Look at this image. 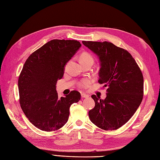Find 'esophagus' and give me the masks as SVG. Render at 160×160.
Segmentation results:
<instances>
[{
    "mask_svg": "<svg viewBox=\"0 0 160 160\" xmlns=\"http://www.w3.org/2000/svg\"><path fill=\"white\" fill-rule=\"evenodd\" d=\"M81 98H89V95L83 93H81Z\"/></svg>",
    "mask_w": 160,
    "mask_h": 160,
    "instance_id": "obj_1",
    "label": "esophagus"
}]
</instances>
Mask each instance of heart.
I'll return each instance as SVG.
<instances>
[{"instance_id": "heart-1", "label": "heart", "mask_w": 160, "mask_h": 160, "mask_svg": "<svg viewBox=\"0 0 160 160\" xmlns=\"http://www.w3.org/2000/svg\"><path fill=\"white\" fill-rule=\"evenodd\" d=\"M81 61H93V59L89 54H88V53H83L82 54L81 57H80V62ZM91 80L89 79H85L81 80L79 83V87L81 88L85 89L88 88V87L91 85Z\"/></svg>"}]
</instances>
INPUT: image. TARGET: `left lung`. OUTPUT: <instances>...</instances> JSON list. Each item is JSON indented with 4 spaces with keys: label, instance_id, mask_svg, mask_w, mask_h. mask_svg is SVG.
Here are the masks:
<instances>
[{
    "label": "left lung",
    "instance_id": "left-lung-1",
    "mask_svg": "<svg viewBox=\"0 0 160 160\" xmlns=\"http://www.w3.org/2000/svg\"><path fill=\"white\" fill-rule=\"evenodd\" d=\"M98 56L99 83L107 87L103 100L91 95L95 108L89 111L91 122L104 130H115L126 123L142 103L143 77L130 53L108 41H82Z\"/></svg>",
    "mask_w": 160,
    "mask_h": 160
}]
</instances>
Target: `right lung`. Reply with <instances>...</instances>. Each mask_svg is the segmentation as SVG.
<instances>
[{
    "instance_id": "1",
    "label": "right lung",
    "mask_w": 160,
    "mask_h": 160,
    "mask_svg": "<svg viewBox=\"0 0 160 160\" xmlns=\"http://www.w3.org/2000/svg\"><path fill=\"white\" fill-rule=\"evenodd\" d=\"M81 46L75 40L53 39L33 52L18 77L19 102L30 122L38 129L51 132L67 122L71 105L81 99L77 91L59 98L56 91L64 67Z\"/></svg>"
}]
</instances>
